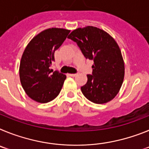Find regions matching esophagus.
Masks as SVG:
<instances>
[{
    "mask_svg": "<svg viewBox=\"0 0 149 149\" xmlns=\"http://www.w3.org/2000/svg\"><path fill=\"white\" fill-rule=\"evenodd\" d=\"M77 74L75 73V74H69V75L71 76V77H75L76 75H77Z\"/></svg>",
    "mask_w": 149,
    "mask_h": 149,
    "instance_id": "obj_1",
    "label": "esophagus"
}]
</instances>
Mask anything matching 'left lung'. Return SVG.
<instances>
[{
	"instance_id": "left-lung-1",
	"label": "left lung",
	"mask_w": 149,
	"mask_h": 149,
	"mask_svg": "<svg viewBox=\"0 0 149 149\" xmlns=\"http://www.w3.org/2000/svg\"><path fill=\"white\" fill-rule=\"evenodd\" d=\"M68 39L77 43L86 59L94 61L93 73L81 86L84 95L95 104L115 98L123 83L125 65L120 48L111 36L93 26L73 30Z\"/></svg>"
}]
</instances>
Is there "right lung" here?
Returning a JSON list of instances; mask_svg holds the SVG:
<instances>
[{
    "mask_svg": "<svg viewBox=\"0 0 149 149\" xmlns=\"http://www.w3.org/2000/svg\"><path fill=\"white\" fill-rule=\"evenodd\" d=\"M70 30L49 28L36 36L22 56L19 76L23 89L30 98L48 103L61 91L66 76L50 68L54 52L66 39Z\"/></svg>",
    "mask_w": 149,
    "mask_h": 149,
    "instance_id": "obj_1",
    "label": "right lung"
}]
</instances>
